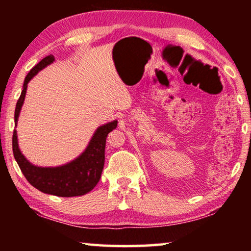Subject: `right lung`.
I'll list each match as a JSON object with an SVG mask.
<instances>
[{
	"label": "right lung",
	"instance_id": "add662e5",
	"mask_svg": "<svg viewBox=\"0 0 251 251\" xmlns=\"http://www.w3.org/2000/svg\"><path fill=\"white\" fill-rule=\"evenodd\" d=\"M55 61L53 55L44 57L39 64L35 65L26 75L23 84V91L16 103L14 122L18 126L19 116L26 95L27 84L34 76L46 66ZM117 121L108 122L97 127L93 134L87 147L79 156L70 163L56 167H40L33 165L22 154L18 141V133L14 129L12 145L16 163L22 171L27 181L36 189L44 194L54 195L58 197L82 196L94 188L100 179L105 161L106 137L108 133L117 127Z\"/></svg>",
	"mask_w": 251,
	"mask_h": 251
}]
</instances>
